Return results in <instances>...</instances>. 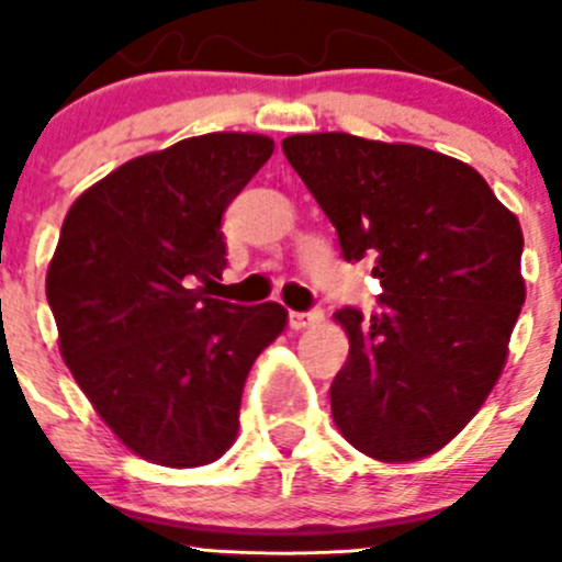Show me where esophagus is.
I'll use <instances>...</instances> for the list:
<instances>
[{"instance_id":"obj_1","label":"esophagus","mask_w":562,"mask_h":562,"mask_svg":"<svg viewBox=\"0 0 562 562\" xmlns=\"http://www.w3.org/2000/svg\"><path fill=\"white\" fill-rule=\"evenodd\" d=\"M323 321V312L315 308V312H290V326L295 331H303V328H312Z\"/></svg>"}]
</instances>
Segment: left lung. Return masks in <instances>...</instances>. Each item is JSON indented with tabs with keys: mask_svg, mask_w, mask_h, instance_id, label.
<instances>
[{
	"mask_svg": "<svg viewBox=\"0 0 562 562\" xmlns=\"http://www.w3.org/2000/svg\"><path fill=\"white\" fill-rule=\"evenodd\" d=\"M281 147L345 261H373L382 284V312L334 315L351 342L331 382L334 424L373 460L435 454L507 362L527 297L518 217L476 169L418 144L301 133Z\"/></svg>",
	"mask_w": 562,
	"mask_h": 562,
	"instance_id": "1",
	"label": "left lung"
}]
</instances>
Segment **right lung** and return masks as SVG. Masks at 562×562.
Returning <instances> with one entry per match:
<instances>
[{
  "label": "right lung",
  "instance_id": "right-lung-1",
  "mask_svg": "<svg viewBox=\"0 0 562 562\" xmlns=\"http://www.w3.org/2000/svg\"><path fill=\"white\" fill-rule=\"evenodd\" d=\"M259 133H205L122 164L71 203L46 270L60 357L142 460L198 468L239 431L245 379L284 331L281 303L209 297L223 214L267 158Z\"/></svg>",
  "mask_w": 562,
  "mask_h": 562
}]
</instances>
